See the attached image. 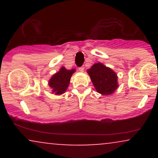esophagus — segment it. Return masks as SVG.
<instances>
[{
    "mask_svg": "<svg viewBox=\"0 0 158 158\" xmlns=\"http://www.w3.org/2000/svg\"><path fill=\"white\" fill-rule=\"evenodd\" d=\"M84 70H85L84 67H81V68H79V71H80V72H81V73H82V72H84Z\"/></svg>",
    "mask_w": 158,
    "mask_h": 158,
    "instance_id": "1",
    "label": "esophagus"
}]
</instances>
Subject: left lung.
Here are the masks:
<instances>
[{"label":"left lung","mask_w":158,"mask_h":158,"mask_svg":"<svg viewBox=\"0 0 158 158\" xmlns=\"http://www.w3.org/2000/svg\"><path fill=\"white\" fill-rule=\"evenodd\" d=\"M94 88L102 95H110L118 88V77L111 68L100 62L94 64L87 70Z\"/></svg>","instance_id":"left-lung-1"}]
</instances>
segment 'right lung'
Instances as JSON below:
<instances>
[{
  "label": "right lung",
  "instance_id": "add662e5",
  "mask_svg": "<svg viewBox=\"0 0 158 158\" xmlns=\"http://www.w3.org/2000/svg\"><path fill=\"white\" fill-rule=\"evenodd\" d=\"M75 72V69L67 70L64 67H61L59 71L54 73L48 81V85L52 93L56 95L65 93L70 84V78Z\"/></svg>",
  "mask_w": 158,
  "mask_h": 158
}]
</instances>
